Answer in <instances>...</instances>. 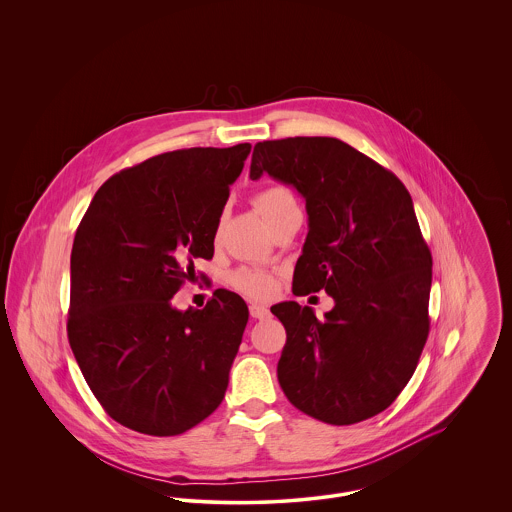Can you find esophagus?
Masks as SVG:
<instances>
[{
	"label": "esophagus",
	"mask_w": 512,
	"mask_h": 512,
	"mask_svg": "<svg viewBox=\"0 0 512 512\" xmlns=\"http://www.w3.org/2000/svg\"><path fill=\"white\" fill-rule=\"evenodd\" d=\"M249 315L251 318H255V320H265V318L270 317V311H268L267 307H263V305H249Z\"/></svg>",
	"instance_id": "esophagus-1"
}]
</instances>
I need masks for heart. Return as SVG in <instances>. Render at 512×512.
I'll list each match as a JSON object with an SVG mask.
<instances>
[{
    "instance_id": "obj_1",
    "label": "heart",
    "mask_w": 512,
    "mask_h": 512,
    "mask_svg": "<svg viewBox=\"0 0 512 512\" xmlns=\"http://www.w3.org/2000/svg\"><path fill=\"white\" fill-rule=\"evenodd\" d=\"M253 205L268 226H272L276 220L286 217L292 211H299L292 190L284 184H272L257 192L253 195ZM228 282L234 290L244 293L251 299H268L276 288L274 276L263 268H236L230 272Z\"/></svg>"
}]
</instances>
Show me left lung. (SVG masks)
I'll return each mask as SVG.
<instances>
[{
    "label": "left lung",
    "mask_w": 512,
    "mask_h": 512,
    "mask_svg": "<svg viewBox=\"0 0 512 512\" xmlns=\"http://www.w3.org/2000/svg\"><path fill=\"white\" fill-rule=\"evenodd\" d=\"M305 197L309 234L293 293L324 292V320L295 301L274 307L286 328L278 382L295 409L347 426L386 411L416 370L430 332L432 253L403 182L338 138L295 136L253 147L251 180Z\"/></svg>",
    "instance_id": "obj_1"
}]
</instances>
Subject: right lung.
I'll use <instances>...</instances> for the list:
<instances>
[{
    "mask_svg": "<svg viewBox=\"0 0 512 512\" xmlns=\"http://www.w3.org/2000/svg\"><path fill=\"white\" fill-rule=\"evenodd\" d=\"M251 144L190 147L113 174L80 220L71 253L69 343L99 405L122 426L178 436L228 388L247 305L217 290L203 309L171 299L213 259L220 215Z\"/></svg>",
    "mask_w": 512,
    "mask_h": 512,
    "instance_id": "obj_1",
    "label": "right lung"
}]
</instances>
